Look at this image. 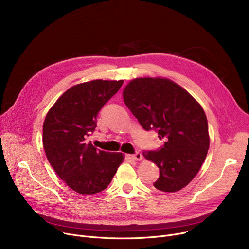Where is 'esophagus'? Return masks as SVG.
I'll list each match as a JSON object with an SVG mask.
<instances>
[{"label": "esophagus", "mask_w": 249, "mask_h": 249, "mask_svg": "<svg viewBox=\"0 0 249 249\" xmlns=\"http://www.w3.org/2000/svg\"><path fill=\"white\" fill-rule=\"evenodd\" d=\"M131 158L134 160H136V161H139V160H142V154L140 153V152H136V153H134V154H132V156Z\"/></svg>", "instance_id": "1"}]
</instances>
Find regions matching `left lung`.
<instances>
[{"instance_id":"1","label":"left lung","mask_w":249,"mask_h":249,"mask_svg":"<svg viewBox=\"0 0 249 249\" xmlns=\"http://www.w3.org/2000/svg\"><path fill=\"white\" fill-rule=\"evenodd\" d=\"M128 109L145 130L165 139L160 150L143 152L160 168L153 186L174 193L188 186L206 159L210 137L201 105L177 83L164 77H138L123 89Z\"/></svg>"}]
</instances>
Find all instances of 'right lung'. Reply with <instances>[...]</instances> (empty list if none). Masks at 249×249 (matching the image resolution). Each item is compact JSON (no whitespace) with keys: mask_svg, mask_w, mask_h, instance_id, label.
<instances>
[{"mask_svg":"<svg viewBox=\"0 0 249 249\" xmlns=\"http://www.w3.org/2000/svg\"><path fill=\"white\" fill-rule=\"evenodd\" d=\"M123 85L94 80L70 88L48 111L43 123V147L57 176L78 194L106 189L123 162L121 152L96 148L88 136L97 127V115Z\"/></svg>","mask_w":249,"mask_h":249,"instance_id":"right-lung-1","label":"right lung"}]
</instances>
